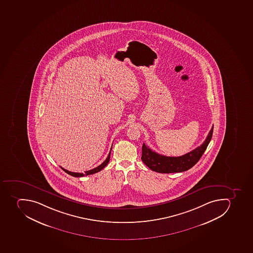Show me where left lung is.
Returning a JSON list of instances; mask_svg holds the SVG:
<instances>
[{
  "label": "left lung",
  "mask_w": 253,
  "mask_h": 253,
  "mask_svg": "<svg viewBox=\"0 0 253 253\" xmlns=\"http://www.w3.org/2000/svg\"><path fill=\"white\" fill-rule=\"evenodd\" d=\"M213 134V126L208 137L200 147L178 157H168L151 151L143 143L142 147V162L154 171L159 173H175L189 170L197 164L202 155L206 151Z\"/></svg>",
  "instance_id": "left-lung-1"
}]
</instances>
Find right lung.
I'll use <instances>...</instances> for the list:
<instances>
[{"label": "right lung", "instance_id": "1", "mask_svg": "<svg viewBox=\"0 0 253 253\" xmlns=\"http://www.w3.org/2000/svg\"><path fill=\"white\" fill-rule=\"evenodd\" d=\"M111 150H112V147L111 148V151H110V153H109L108 156H107V158H106V160H105V161L103 162V163H102L101 165L98 166V167H97V168H93V169H92V170H86V171H85L84 174H83V173H76V172L69 171V170H66V169H64V168H62L64 171L66 172L67 174H70V175H72V176L74 177H83L85 176V175H89V174H94V173H97V172L100 171V170H102V169H103V168H104L107 165L109 161H110Z\"/></svg>", "mask_w": 253, "mask_h": 253}]
</instances>
